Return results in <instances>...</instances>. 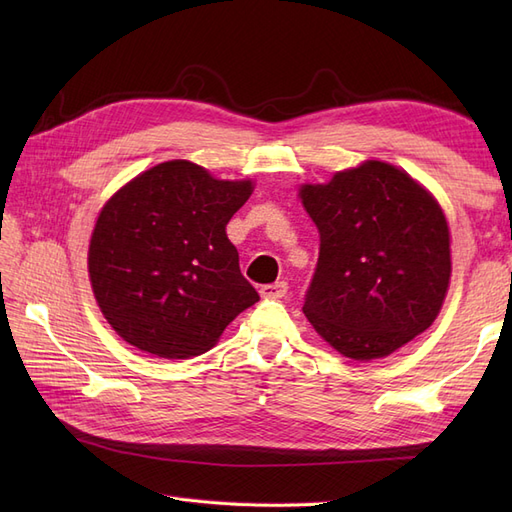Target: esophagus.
<instances>
[{
    "mask_svg": "<svg viewBox=\"0 0 512 512\" xmlns=\"http://www.w3.org/2000/svg\"><path fill=\"white\" fill-rule=\"evenodd\" d=\"M288 292V284L286 282H275V284H267L260 288L262 299H284Z\"/></svg>",
    "mask_w": 512,
    "mask_h": 512,
    "instance_id": "34e87169",
    "label": "esophagus"
}]
</instances>
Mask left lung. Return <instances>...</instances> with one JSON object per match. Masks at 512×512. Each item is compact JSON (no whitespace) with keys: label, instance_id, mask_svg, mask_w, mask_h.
<instances>
[{"label":"left lung","instance_id":"left-lung-1","mask_svg":"<svg viewBox=\"0 0 512 512\" xmlns=\"http://www.w3.org/2000/svg\"><path fill=\"white\" fill-rule=\"evenodd\" d=\"M320 232L303 312L339 354L371 361L431 327L451 280V235L421 183L367 160L329 183L301 185Z\"/></svg>","mask_w":512,"mask_h":512}]
</instances>
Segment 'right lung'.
I'll use <instances>...</instances> for the list:
<instances>
[{"label":"right lung","mask_w":512,"mask_h":512,"mask_svg":"<svg viewBox=\"0 0 512 512\" xmlns=\"http://www.w3.org/2000/svg\"><path fill=\"white\" fill-rule=\"evenodd\" d=\"M254 192L203 166L170 160L134 177L102 207L89 243V280L121 339L162 359L211 350L260 297L226 237Z\"/></svg>","instance_id":"1"}]
</instances>
